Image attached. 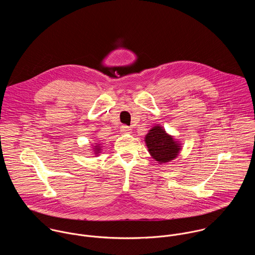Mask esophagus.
<instances>
[{
  "instance_id": "34e87169",
  "label": "esophagus",
  "mask_w": 255,
  "mask_h": 255,
  "mask_svg": "<svg viewBox=\"0 0 255 255\" xmlns=\"http://www.w3.org/2000/svg\"><path fill=\"white\" fill-rule=\"evenodd\" d=\"M121 129H122V131H124V132H130V130H131V128H130L129 127H128V126H122Z\"/></svg>"
}]
</instances>
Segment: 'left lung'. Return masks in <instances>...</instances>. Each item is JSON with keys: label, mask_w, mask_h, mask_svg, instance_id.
<instances>
[{"label": "left lung", "mask_w": 255, "mask_h": 255, "mask_svg": "<svg viewBox=\"0 0 255 255\" xmlns=\"http://www.w3.org/2000/svg\"><path fill=\"white\" fill-rule=\"evenodd\" d=\"M145 142L152 158L160 163L170 162L181 150L178 141L166 133L161 127H154L146 134Z\"/></svg>", "instance_id": "1"}]
</instances>
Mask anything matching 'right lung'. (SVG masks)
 Wrapping results in <instances>:
<instances>
[{
	"mask_svg": "<svg viewBox=\"0 0 255 255\" xmlns=\"http://www.w3.org/2000/svg\"><path fill=\"white\" fill-rule=\"evenodd\" d=\"M95 149H96V150H99V148H95Z\"/></svg>",
	"mask_w": 255,
	"mask_h": 255,
	"instance_id": "right-lung-1",
	"label": "right lung"
}]
</instances>
